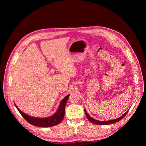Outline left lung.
I'll return each mask as SVG.
<instances>
[{"mask_svg":"<svg viewBox=\"0 0 146 146\" xmlns=\"http://www.w3.org/2000/svg\"><path fill=\"white\" fill-rule=\"evenodd\" d=\"M129 110L125 113L123 114V115H122V116L119 117V118H117L116 119H112V120H109V121H98V120H96V119H94L93 118H92L91 117H90L89 115V114H88V113L87 112V111L86 110V109H84V111H85V113H86V115L87 118V119L91 122H92V123H94V124H96V125H108V124H111V123H115V122H117L119 121H120L121 119H122L125 116L127 115V114L128 113Z\"/></svg>","mask_w":146,"mask_h":146,"instance_id":"obj_1","label":"left lung"}]
</instances>
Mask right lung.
<instances>
[{
  "mask_svg": "<svg viewBox=\"0 0 146 146\" xmlns=\"http://www.w3.org/2000/svg\"><path fill=\"white\" fill-rule=\"evenodd\" d=\"M69 96L70 95H67L61 100L58 110L53 115L45 118H38L30 116L23 112L21 110H20L15 105L14 102V103L16 108L20 113V114L22 115L23 118L26 121H27L29 123L36 127H50L59 124L62 121V119H64L65 115L66 104L67 103Z\"/></svg>",
  "mask_w": 146,
  "mask_h": 146,
  "instance_id": "1",
  "label": "right lung"
}]
</instances>
